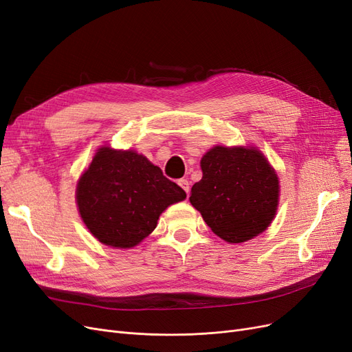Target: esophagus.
<instances>
[{
    "instance_id": "esophagus-1",
    "label": "esophagus",
    "mask_w": 352,
    "mask_h": 352,
    "mask_svg": "<svg viewBox=\"0 0 352 352\" xmlns=\"http://www.w3.org/2000/svg\"><path fill=\"white\" fill-rule=\"evenodd\" d=\"M178 186L183 188L187 192V196H188V194H190V183H188V179H186V178L178 179Z\"/></svg>"
}]
</instances>
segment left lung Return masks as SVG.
Here are the masks:
<instances>
[{"mask_svg": "<svg viewBox=\"0 0 352 352\" xmlns=\"http://www.w3.org/2000/svg\"><path fill=\"white\" fill-rule=\"evenodd\" d=\"M203 178L190 201L219 238L230 243L264 232L278 204V177L255 148L214 146L201 158Z\"/></svg>", "mask_w": 352, "mask_h": 352, "instance_id": "left-lung-1", "label": "left lung"}]
</instances>
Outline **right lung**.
<instances>
[{"mask_svg": "<svg viewBox=\"0 0 352 352\" xmlns=\"http://www.w3.org/2000/svg\"><path fill=\"white\" fill-rule=\"evenodd\" d=\"M186 191L133 151L101 148L78 181L76 203L89 232L104 245L132 248L156 228Z\"/></svg>", "mask_w": 352, "mask_h": 352, "instance_id": "right-lung-1", "label": "right lung"}]
</instances>
